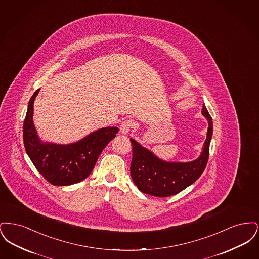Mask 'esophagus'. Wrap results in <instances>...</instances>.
Segmentation results:
<instances>
[{"mask_svg":"<svg viewBox=\"0 0 259 259\" xmlns=\"http://www.w3.org/2000/svg\"><path fill=\"white\" fill-rule=\"evenodd\" d=\"M132 127H133L132 120H125V121H123V122L121 123L120 127H119L120 133L123 134V135H127V134L130 132V130H131Z\"/></svg>","mask_w":259,"mask_h":259,"instance_id":"esophagus-1","label":"esophagus"}]
</instances>
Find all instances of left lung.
I'll return each mask as SVG.
<instances>
[{"label":"left lung","instance_id":"obj_1","mask_svg":"<svg viewBox=\"0 0 259 259\" xmlns=\"http://www.w3.org/2000/svg\"><path fill=\"white\" fill-rule=\"evenodd\" d=\"M202 114L208 120L209 127L202 152L194 160L177 162L161 159L150 149L130 139L133 146L130 172L134 184L143 193L156 197L172 196L200 178L208 163L209 143L212 137V119L204 104Z\"/></svg>","mask_w":259,"mask_h":259}]
</instances>
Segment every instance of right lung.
Masks as SVG:
<instances>
[{"mask_svg":"<svg viewBox=\"0 0 259 259\" xmlns=\"http://www.w3.org/2000/svg\"><path fill=\"white\" fill-rule=\"evenodd\" d=\"M39 89L28 104L23 124L25 150L37 171L51 185L77 184L90 175L99 155L118 132L117 127H104L71 144L44 141L35 127L34 102Z\"/></svg>","mask_w":259,"mask_h":259,"instance_id":"1","label":"right lung"}]
</instances>
